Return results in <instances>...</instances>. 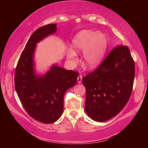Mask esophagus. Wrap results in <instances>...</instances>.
Segmentation results:
<instances>
[{
    "instance_id": "esophagus-1",
    "label": "esophagus",
    "mask_w": 148,
    "mask_h": 148,
    "mask_svg": "<svg viewBox=\"0 0 148 148\" xmlns=\"http://www.w3.org/2000/svg\"><path fill=\"white\" fill-rule=\"evenodd\" d=\"M82 75H79L78 77H77V82L79 84L82 83Z\"/></svg>"
}]
</instances>
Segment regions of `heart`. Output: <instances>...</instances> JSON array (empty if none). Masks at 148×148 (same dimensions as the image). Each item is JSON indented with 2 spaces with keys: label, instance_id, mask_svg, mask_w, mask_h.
Returning a JSON list of instances; mask_svg holds the SVG:
<instances>
[{
  "label": "heart",
  "instance_id": "heart-1",
  "mask_svg": "<svg viewBox=\"0 0 148 148\" xmlns=\"http://www.w3.org/2000/svg\"><path fill=\"white\" fill-rule=\"evenodd\" d=\"M108 45V40L106 35L91 30L80 31L72 41V47L75 51H84L83 63L89 69H95L101 63L106 54ZM73 50L69 49L66 53L67 58L72 64L76 63L77 57Z\"/></svg>",
  "mask_w": 148,
  "mask_h": 148
}]
</instances>
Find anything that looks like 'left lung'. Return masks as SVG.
I'll return each instance as SVG.
<instances>
[{
	"label": "left lung",
	"mask_w": 148,
	"mask_h": 148,
	"mask_svg": "<svg viewBox=\"0 0 148 148\" xmlns=\"http://www.w3.org/2000/svg\"><path fill=\"white\" fill-rule=\"evenodd\" d=\"M134 76V62L129 47H114L98 68L82 78L87 114L98 122L116 116L131 97Z\"/></svg>",
	"instance_id": "obj_1"
}]
</instances>
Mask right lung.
<instances>
[{
  "instance_id": "add662e5",
  "label": "right lung",
  "mask_w": 148,
  "mask_h": 148,
  "mask_svg": "<svg viewBox=\"0 0 148 148\" xmlns=\"http://www.w3.org/2000/svg\"><path fill=\"white\" fill-rule=\"evenodd\" d=\"M57 24L36 30L27 42L15 72V88L22 105L30 116L44 123L57 121L63 112L64 95L77 82L79 73L54 64L44 76L34 72L33 57L36 44L55 33Z\"/></svg>"
}]
</instances>
